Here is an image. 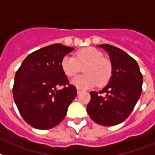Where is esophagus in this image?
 Returning <instances> with one entry per match:
<instances>
[{"mask_svg": "<svg viewBox=\"0 0 155 155\" xmlns=\"http://www.w3.org/2000/svg\"><path fill=\"white\" fill-rule=\"evenodd\" d=\"M81 91H82L81 89H80V88H78V87H77V93H78V94H79V93L81 92Z\"/></svg>", "mask_w": 155, "mask_h": 155, "instance_id": "34e87169", "label": "esophagus"}]
</instances>
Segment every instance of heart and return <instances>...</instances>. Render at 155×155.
Returning <instances> with one entry per match:
<instances>
[{"instance_id":"b5f03b06","label":"heart","mask_w":155,"mask_h":155,"mask_svg":"<svg viewBox=\"0 0 155 155\" xmlns=\"http://www.w3.org/2000/svg\"><path fill=\"white\" fill-rule=\"evenodd\" d=\"M60 66L68 77L77 75L84 66L83 71L85 74L71 80V84L78 88H88L96 84L99 87L104 86L109 82L112 75L110 61L104 59L101 51L91 47L80 49L75 53V57L64 56Z\"/></svg>"}]
</instances>
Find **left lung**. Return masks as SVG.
<instances>
[{
    "mask_svg": "<svg viewBox=\"0 0 155 155\" xmlns=\"http://www.w3.org/2000/svg\"><path fill=\"white\" fill-rule=\"evenodd\" d=\"M107 51L112 75L103 90L91 91L87 111L95 123L103 126L121 123L132 112L143 91V75L136 60L119 48L100 45Z\"/></svg>",
    "mask_w": 155,
    "mask_h": 155,
    "instance_id": "left-lung-1",
    "label": "left lung"
}]
</instances>
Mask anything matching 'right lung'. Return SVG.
<instances>
[{
  "label": "right lung",
  "instance_id": "add662e5",
  "mask_svg": "<svg viewBox=\"0 0 155 155\" xmlns=\"http://www.w3.org/2000/svg\"><path fill=\"white\" fill-rule=\"evenodd\" d=\"M73 48L54 44L36 50L24 60L15 75L12 95L22 118L40 130L57 126L77 95L60 63Z\"/></svg>",
  "mask_w": 155,
  "mask_h": 155
}]
</instances>
